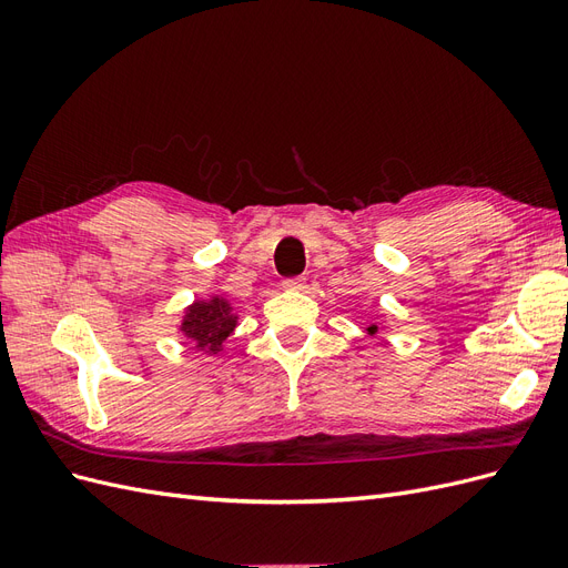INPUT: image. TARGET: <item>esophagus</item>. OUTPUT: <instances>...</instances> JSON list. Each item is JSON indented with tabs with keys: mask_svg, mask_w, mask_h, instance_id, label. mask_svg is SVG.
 Instances as JSON below:
<instances>
[{
	"mask_svg": "<svg viewBox=\"0 0 568 568\" xmlns=\"http://www.w3.org/2000/svg\"><path fill=\"white\" fill-rule=\"evenodd\" d=\"M284 288H286V291H303V288H305V280H301V277L286 280V282H284Z\"/></svg>",
	"mask_w": 568,
	"mask_h": 568,
	"instance_id": "esophagus-1",
	"label": "esophagus"
}]
</instances>
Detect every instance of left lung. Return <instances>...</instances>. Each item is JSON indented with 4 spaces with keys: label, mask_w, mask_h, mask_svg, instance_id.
I'll return each mask as SVG.
<instances>
[{
    "label": "left lung",
    "mask_w": 568,
    "mask_h": 568,
    "mask_svg": "<svg viewBox=\"0 0 568 568\" xmlns=\"http://www.w3.org/2000/svg\"><path fill=\"white\" fill-rule=\"evenodd\" d=\"M386 329V324H382V322H369L367 326H365V334H367V338H376V334L379 332H384Z\"/></svg>",
    "instance_id": "obj_1"
}]
</instances>
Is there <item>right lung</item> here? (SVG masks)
<instances>
[{
    "label": "right lung",
    "mask_w": 568,
    "mask_h": 568,
    "mask_svg": "<svg viewBox=\"0 0 568 568\" xmlns=\"http://www.w3.org/2000/svg\"><path fill=\"white\" fill-rule=\"evenodd\" d=\"M239 320H242V315H239L232 301L213 294L209 298H196L184 307L178 334L192 341V348L201 355L217 357L225 351V341L234 334Z\"/></svg>",
    "instance_id": "1"
}]
</instances>
